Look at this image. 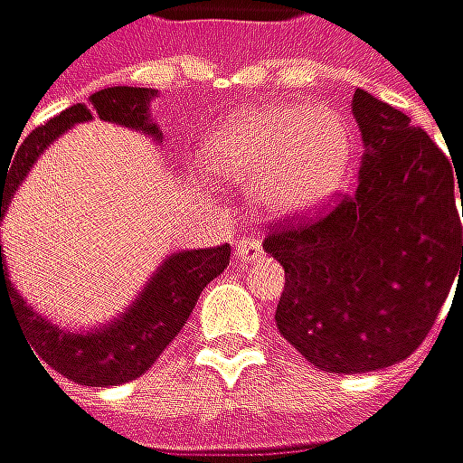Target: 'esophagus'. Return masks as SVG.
Listing matches in <instances>:
<instances>
[{"mask_svg": "<svg viewBox=\"0 0 463 463\" xmlns=\"http://www.w3.org/2000/svg\"><path fill=\"white\" fill-rule=\"evenodd\" d=\"M234 255H237V263H240V266H250V263H255L258 258H263V245H260V240H258L255 234L240 237V240L234 242Z\"/></svg>", "mask_w": 463, "mask_h": 463, "instance_id": "obj_1", "label": "esophagus"}]
</instances>
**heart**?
Returning a JSON list of instances; mask_svg holds the SVG:
<instances>
[{
	"mask_svg": "<svg viewBox=\"0 0 463 463\" xmlns=\"http://www.w3.org/2000/svg\"><path fill=\"white\" fill-rule=\"evenodd\" d=\"M203 168L248 184L252 203L274 218L318 213L350 171V131L343 116L321 105H274L232 118L205 137Z\"/></svg>",
	"mask_w": 463,
	"mask_h": 463,
	"instance_id": "obj_1",
	"label": "heart"
}]
</instances>
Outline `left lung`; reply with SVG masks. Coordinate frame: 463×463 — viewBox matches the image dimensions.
Wrapping results in <instances>:
<instances>
[{"label": "left lung", "instance_id": "1", "mask_svg": "<svg viewBox=\"0 0 463 463\" xmlns=\"http://www.w3.org/2000/svg\"><path fill=\"white\" fill-rule=\"evenodd\" d=\"M353 118L364 142L355 192L263 242L284 269L281 337L329 374H369L411 355L463 281L458 176L446 155L364 89Z\"/></svg>", "mask_w": 463, "mask_h": 463}]
</instances>
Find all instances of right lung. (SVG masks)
Returning a JSON list of instances; mask_svg holds the SVG:
<instances>
[{"mask_svg":"<svg viewBox=\"0 0 463 463\" xmlns=\"http://www.w3.org/2000/svg\"><path fill=\"white\" fill-rule=\"evenodd\" d=\"M155 97L157 91L145 86H110L91 94L89 105H71L42 128L31 131L17 147L13 163L7 168L0 165V221H5L15 192L36 165V160L79 123L99 118L128 131H139L155 145H160V126L149 116V105ZM229 255V245L211 250H176L160 260L137 298L123 306L118 316L91 329H76L54 324L17 292L0 242V306L7 303L15 311L33 347L31 353L50 364L54 372L86 387H113L145 374L160 358V353L176 340L200 292L226 269Z\"/></svg>","mask_w":463,"mask_h":463,"instance_id":"obj_1","label":"right lung"}]
</instances>
